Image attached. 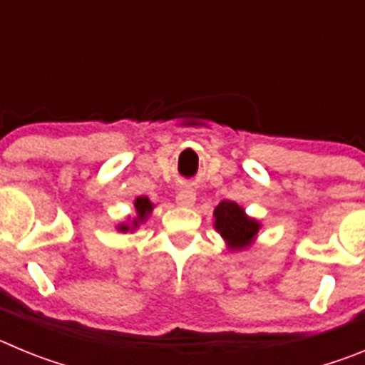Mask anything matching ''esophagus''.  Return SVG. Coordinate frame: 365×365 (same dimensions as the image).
Wrapping results in <instances>:
<instances>
[{"label":"esophagus","mask_w":365,"mask_h":365,"mask_svg":"<svg viewBox=\"0 0 365 365\" xmlns=\"http://www.w3.org/2000/svg\"><path fill=\"white\" fill-rule=\"evenodd\" d=\"M175 202L179 206H192L195 202V192H193L192 186H182V188L177 192Z\"/></svg>","instance_id":"34e87169"}]
</instances>
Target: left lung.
Returning a JSON list of instances; mask_svg holds the SVG:
<instances>
[{
    "label": "left lung",
    "instance_id": "obj_1",
    "mask_svg": "<svg viewBox=\"0 0 365 365\" xmlns=\"http://www.w3.org/2000/svg\"><path fill=\"white\" fill-rule=\"evenodd\" d=\"M215 230L230 248H245L252 243L259 230L256 219L247 217L245 210L234 201H221L214 210Z\"/></svg>",
    "mask_w": 365,
    "mask_h": 365
}]
</instances>
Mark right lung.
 <instances>
[{"label": "right lung", "instance_id": "right-lung-1", "mask_svg": "<svg viewBox=\"0 0 365 365\" xmlns=\"http://www.w3.org/2000/svg\"><path fill=\"white\" fill-rule=\"evenodd\" d=\"M135 210H137V217L133 219V228H137L138 222H143L150 215V212L153 210V205H151L148 197H137L135 199ZM118 230L128 232L131 230V227L130 225H118Z\"/></svg>", "mask_w": 365, "mask_h": 365}]
</instances>
